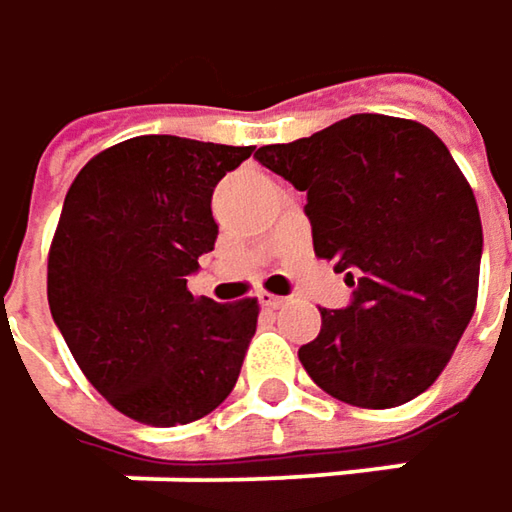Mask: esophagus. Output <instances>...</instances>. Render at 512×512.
<instances>
[{
    "mask_svg": "<svg viewBox=\"0 0 512 512\" xmlns=\"http://www.w3.org/2000/svg\"><path fill=\"white\" fill-rule=\"evenodd\" d=\"M260 304L275 310V307H284V304H287V299H284V296H272V293H260Z\"/></svg>",
    "mask_w": 512,
    "mask_h": 512,
    "instance_id": "esophagus-1",
    "label": "esophagus"
}]
</instances>
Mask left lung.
<instances>
[{"label": "left lung", "instance_id": "left-lung-1", "mask_svg": "<svg viewBox=\"0 0 512 512\" xmlns=\"http://www.w3.org/2000/svg\"><path fill=\"white\" fill-rule=\"evenodd\" d=\"M255 158L307 193L316 257L354 287L299 360L316 387L369 410L425 393L478 302L481 213L440 137L413 119L354 114Z\"/></svg>", "mask_w": 512, "mask_h": 512}]
</instances>
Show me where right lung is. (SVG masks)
<instances>
[{
	"mask_svg": "<svg viewBox=\"0 0 512 512\" xmlns=\"http://www.w3.org/2000/svg\"><path fill=\"white\" fill-rule=\"evenodd\" d=\"M252 152L146 134L72 181L49 249V310L87 381L128 419L196 422L240 378L257 299H196L187 275L219 234L213 187Z\"/></svg>",
	"mask_w": 512,
	"mask_h": 512,
	"instance_id": "obj_1",
	"label": "right lung"
}]
</instances>
